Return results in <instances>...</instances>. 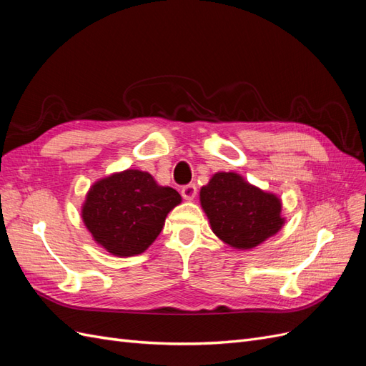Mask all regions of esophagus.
Wrapping results in <instances>:
<instances>
[{"instance_id": "1", "label": "esophagus", "mask_w": 366, "mask_h": 366, "mask_svg": "<svg viewBox=\"0 0 366 366\" xmlns=\"http://www.w3.org/2000/svg\"><path fill=\"white\" fill-rule=\"evenodd\" d=\"M182 195H183L184 200H187V202L194 200L195 195H197V186L195 184H186V186H183L182 187Z\"/></svg>"}]
</instances>
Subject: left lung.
<instances>
[{
    "instance_id": "obj_1",
    "label": "left lung",
    "mask_w": 366,
    "mask_h": 366,
    "mask_svg": "<svg viewBox=\"0 0 366 366\" xmlns=\"http://www.w3.org/2000/svg\"><path fill=\"white\" fill-rule=\"evenodd\" d=\"M200 203L214 234L239 250L259 246L285 223L280 198L237 172L214 174L202 187Z\"/></svg>"
}]
</instances>
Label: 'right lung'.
<instances>
[{
	"instance_id": "add662e5",
	"label": "right lung",
	"mask_w": 366,
	"mask_h": 366,
	"mask_svg": "<svg viewBox=\"0 0 366 366\" xmlns=\"http://www.w3.org/2000/svg\"><path fill=\"white\" fill-rule=\"evenodd\" d=\"M182 197L149 172L127 169L96 182L82 204V219L99 246L114 257L145 252Z\"/></svg>"
}]
</instances>
